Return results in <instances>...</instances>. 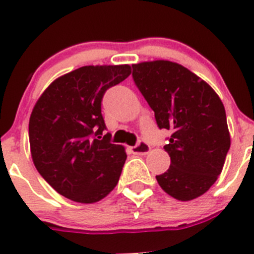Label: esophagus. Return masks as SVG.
Listing matches in <instances>:
<instances>
[{
    "label": "esophagus",
    "mask_w": 254,
    "mask_h": 254,
    "mask_svg": "<svg viewBox=\"0 0 254 254\" xmlns=\"http://www.w3.org/2000/svg\"><path fill=\"white\" fill-rule=\"evenodd\" d=\"M131 151L132 153H135V155H147V153L150 152V146H148L146 142L140 141L137 145L132 146Z\"/></svg>",
    "instance_id": "esophagus-1"
}]
</instances>
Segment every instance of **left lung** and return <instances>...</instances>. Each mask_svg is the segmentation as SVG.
Returning a JSON list of instances; mask_svg holds the SVG:
<instances>
[{"label": "left lung", "instance_id": "8db88e82", "mask_svg": "<svg viewBox=\"0 0 254 254\" xmlns=\"http://www.w3.org/2000/svg\"><path fill=\"white\" fill-rule=\"evenodd\" d=\"M132 78L158 127L172 131L163 147L171 166L156 176L160 187L181 201L203 195L221 173L231 145L220 97L204 79L172 61L134 64Z\"/></svg>", "mask_w": 254, "mask_h": 254}]
</instances>
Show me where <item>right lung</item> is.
I'll use <instances>...</instances> for the list:
<instances>
[{
    "label": "right lung",
    "mask_w": 254,
    "mask_h": 254,
    "mask_svg": "<svg viewBox=\"0 0 254 254\" xmlns=\"http://www.w3.org/2000/svg\"><path fill=\"white\" fill-rule=\"evenodd\" d=\"M130 73L129 65L83 66L51 82L33 108V162L70 200L97 203L118 184L127 153L124 146L111 142V134L102 136L107 127L101 103L107 89Z\"/></svg>",
    "instance_id": "add662e5"
}]
</instances>
